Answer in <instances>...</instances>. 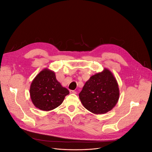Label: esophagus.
<instances>
[{
    "label": "esophagus",
    "instance_id": "esophagus-1",
    "mask_svg": "<svg viewBox=\"0 0 152 152\" xmlns=\"http://www.w3.org/2000/svg\"><path fill=\"white\" fill-rule=\"evenodd\" d=\"M70 93L71 94H77L76 91H73V90H70Z\"/></svg>",
    "mask_w": 152,
    "mask_h": 152
}]
</instances>
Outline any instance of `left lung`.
Returning a JSON list of instances; mask_svg holds the SVG:
<instances>
[{
  "mask_svg": "<svg viewBox=\"0 0 152 152\" xmlns=\"http://www.w3.org/2000/svg\"><path fill=\"white\" fill-rule=\"evenodd\" d=\"M119 95L117 80L107 68L91 76L79 94L84 107L94 114L110 111L117 103Z\"/></svg>",
  "mask_w": 152,
  "mask_h": 152,
  "instance_id": "left-lung-1",
  "label": "left lung"
}]
</instances>
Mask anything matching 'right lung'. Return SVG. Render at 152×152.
I'll return each mask as SVG.
<instances>
[{
	"mask_svg": "<svg viewBox=\"0 0 152 152\" xmlns=\"http://www.w3.org/2000/svg\"><path fill=\"white\" fill-rule=\"evenodd\" d=\"M70 92L56 80L55 73L45 68L32 81L30 94L31 102L43 111H50L60 105Z\"/></svg>",
	"mask_w": 152,
	"mask_h": 152,
	"instance_id": "1",
	"label": "right lung"
}]
</instances>
